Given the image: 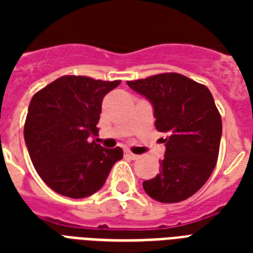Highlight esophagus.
Masks as SVG:
<instances>
[{"label": "esophagus", "instance_id": "1", "mask_svg": "<svg viewBox=\"0 0 253 253\" xmlns=\"http://www.w3.org/2000/svg\"><path fill=\"white\" fill-rule=\"evenodd\" d=\"M125 155H126L127 158L132 159V160H135V159H138V155L132 154V152H131V151H126V154H125Z\"/></svg>", "mask_w": 253, "mask_h": 253}]
</instances>
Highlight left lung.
<instances>
[{
    "label": "left lung",
    "instance_id": "obj_1",
    "mask_svg": "<svg viewBox=\"0 0 253 253\" xmlns=\"http://www.w3.org/2000/svg\"><path fill=\"white\" fill-rule=\"evenodd\" d=\"M154 106L156 130L166 135L162 172L143 181L151 198L176 204L200 190L215 168L222 118L208 87L180 73L127 81Z\"/></svg>",
    "mask_w": 253,
    "mask_h": 253
}]
</instances>
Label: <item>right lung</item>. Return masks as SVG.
<instances>
[{
	"instance_id": "add662e5",
	"label": "right lung",
	"mask_w": 253,
	"mask_h": 253,
	"mask_svg": "<svg viewBox=\"0 0 253 253\" xmlns=\"http://www.w3.org/2000/svg\"><path fill=\"white\" fill-rule=\"evenodd\" d=\"M121 81L63 76L34 94L25 122V142L34 167L53 192L85 198L98 192L115 163L119 147L99 146L97 135L103 97Z\"/></svg>"
}]
</instances>
